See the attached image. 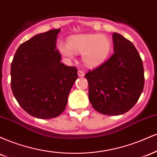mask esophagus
<instances>
[{
	"label": "esophagus",
	"mask_w": 157,
	"mask_h": 157,
	"mask_svg": "<svg viewBox=\"0 0 157 157\" xmlns=\"http://www.w3.org/2000/svg\"><path fill=\"white\" fill-rule=\"evenodd\" d=\"M77 74H78V76L79 77H83L85 75L84 72L82 71H80V70H79L78 71H77Z\"/></svg>",
	"instance_id": "obj_1"
}]
</instances>
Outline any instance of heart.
Returning <instances> with one entry per match:
<instances>
[{"mask_svg":"<svg viewBox=\"0 0 157 157\" xmlns=\"http://www.w3.org/2000/svg\"><path fill=\"white\" fill-rule=\"evenodd\" d=\"M111 48L110 39L105 35L84 34L70 37L68 44L60 42L58 49L64 57L71 59L81 52L82 62L89 67H96L106 60Z\"/></svg>","mask_w":157,"mask_h":157,"instance_id":"b5f03b06","label":"heart"}]
</instances>
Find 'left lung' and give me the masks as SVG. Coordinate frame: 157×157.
Listing matches in <instances>:
<instances>
[{
	"label": "left lung",
	"mask_w": 157,
	"mask_h": 157,
	"mask_svg": "<svg viewBox=\"0 0 157 157\" xmlns=\"http://www.w3.org/2000/svg\"><path fill=\"white\" fill-rule=\"evenodd\" d=\"M112 37L114 53L85 77L92 107L99 113L114 116L134 107L143 91L145 77L142 60L134 44L118 33Z\"/></svg>",
	"instance_id": "1"
}]
</instances>
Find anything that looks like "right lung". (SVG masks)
<instances>
[{
  "instance_id": "1",
  "label": "right lung",
  "mask_w": 157,
  "mask_h": 157,
  "mask_svg": "<svg viewBox=\"0 0 157 157\" xmlns=\"http://www.w3.org/2000/svg\"><path fill=\"white\" fill-rule=\"evenodd\" d=\"M60 32L49 30L23 43L11 64L14 97L26 112L37 118L57 117L63 112L78 77L76 67L60 62V53L56 49Z\"/></svg>"
}]
</instances>
